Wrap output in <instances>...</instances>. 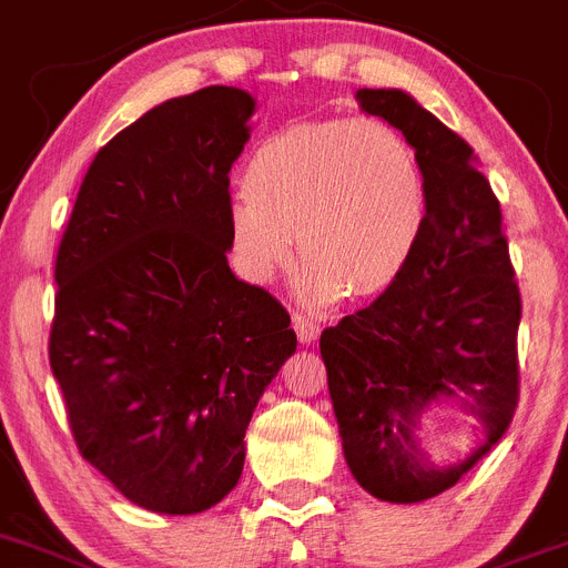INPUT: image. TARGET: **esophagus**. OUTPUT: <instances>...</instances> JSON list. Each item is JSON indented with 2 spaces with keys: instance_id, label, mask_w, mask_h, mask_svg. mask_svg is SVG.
<instances>
[{
  "instance_id": "34e87169",
  "label": "esophagus",
  "mask_w": 568,
  "mask_h": 568,
  "mask_svg": "<svg viewBox=\"0 0 568 568\" xmlns=\"http://www.w3.org/2000/svg\"><path fill=\"white\" fill-rule=\"evenodd\" d=\"M291 322H294V331H296V339L303 342V345H311V342L320 336V322L314 320V316L303 314V311H296L294 316H291Z\"/></svg>"
}]
</instances>
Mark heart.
Masks as SVG:
<instances>
[{"instance_id": "heart-1", "label": "heart", "mask_w": 568, "mask_h": 568, "mask_svg": "<svg viewBox=\"0 0 568 568\" xmlns=\"http://www.w3.org/2000/svg\"><path fill=\"white\" fill-rule=\"evenodd\" d=\"M427 217V172L405 132L376 119L303 121L252 152L229 203V240L240 272L265 283L288 265L296 237L303 294L334 303L390 288Z\"/></svg>"}]
</instances>
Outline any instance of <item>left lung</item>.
<instances>
[{"mask_svg":"<svg viewBox=\"0 0 568 568\" xmlns=\"http://www.w3.org/2000/svg\"><path fill=\"white\" fill-rule=\"evenodd\" d=\"M356 101L413 141L430 217L407 272L322 331L320 354L354 478L382 500L418 504L456 487L513 422L520 291L473 146L402 90H356ZM442 397L485 427L483 444L453 465H433L415 438L420 413Z\"/></svg>","mask_w":568,"mask_h":568,"instance_id":"1","label":"left lung"}]
</instances>
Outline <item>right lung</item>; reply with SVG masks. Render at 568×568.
<instances>
[{
  "mask_svg": "<svg viewBox=\"0 0 568 568\" xmlns=\"http://www.w3.org/2000/svg\"><path fill=\"white\" fill-rule=\"evenodd\" d=\"M254 99L203 87L93 158L55 257L50 367L79 453L138 507L195 515L246 462L291 316L229 268V172Z\"/></svg>",
  "mask_w": 568,
  "mask_h": 568,
  "instance_id": "add662e5",
  "label": "right lung"
}]
</instances>
